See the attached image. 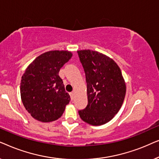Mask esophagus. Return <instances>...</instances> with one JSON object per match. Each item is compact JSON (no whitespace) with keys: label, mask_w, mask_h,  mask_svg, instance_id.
<instances>
[{"label":"esophagus","mask_w":159,"mask_h":159,"mask_svg":"<svg viewBox=\"0 0 159 159\" xmlns=\"http://www.w3.org/2000/svg\"><path fill=\"white\" fill-rule=\"evenodd\" d=\"M69 95H70L71 98V99H73V98H74V93H73V92H71V93H69Z\"/></svg>","instance_id":"obj_1"}]
</instances>
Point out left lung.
I'll list each match as a JSON object with an SVG mask.
<instances>
[{
    "label": "left lung",
    "mask_w": 159,
    "mask_h": 159,
    "mask_svg": "<svg viewBox=\"0 0 159 159\" xmlns=\"http://www.w3.org/2000/svg\"><path fill=\"white\" fill-rule=\"evenodd\" d=\"M84 68L88 103L79 114L86 123L99 126L114 118L125 100L126 84L121 69L112 58L90 50L77 51Z\"/></svg>",
    "instance_id": "8db88e82"
}]
</instances>
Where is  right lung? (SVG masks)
Segmentation results:
<instances>
[{"label":"right lung","instance_id":"obj_1","mask_svg":"<svg viewBox=\"0 0 159 159\" xmlns=\"http://www.w3.org/2000/svg\"><path fill=\"white\" fill-rule=\"evenodd\" d=\"M71 56L72 53L68 51L45 52L28 66L21 77L20 93L23 105L38 121L57 120L70 101L58 72Z\"/></svg>","mask_w":159,"mask_h":159}]
</instances>
